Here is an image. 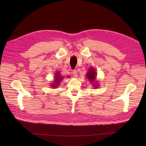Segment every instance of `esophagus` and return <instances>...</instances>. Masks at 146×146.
Returning a JSON list of instances; mask_svg holds the SVG:
<instances>
[{
	"instance_id": "esophagus-1",
	"label": "esophagus",
	"mask_w": 146,
	"mask_h": 146,
	"mask_svg": "<svg viewBox=\"0 0 146 146\" xmlns=\"http://www.w3.org/2000/svg\"><path fill=\"white\" fill-rule=\"evenodd\" d=\"M72 74H73V75H74V76L75 77H77V71L76 70H74L73 71H72Z\"/></svg>"
}]
</instances>
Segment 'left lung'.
Segmentation results:
<instances>
[{
  "label": "left lung",
  "instance_id": "8db88e82",
  "mask_svg": "<svg viewBox=\"0 0 146 146\" xmlns=\"http://www.w3.org/2000/svg\"><path fill=\"white\" fill-rule=\"evenodd\" d=\"M96 72H95L94 69L93 68H91L89 70H88V72L86 74V77L91 82H93L94 80L96 78Z\"/></svg>",
  "mask_w": 146,
  "mask_h": 146
}]
</instances>
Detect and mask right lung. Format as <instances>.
Listing matches in <instances>:
<instances>
[{"label": "right lung", "instance_id": "add662e5", "mask_svg": "<svg viewBox=\"0 0 146 146\" xmlns=\"http://www.w3.org/2000/svg\"><path fill=\"white\" fill-rule=\"evenodd\" d=\"M63 77H60V75L58 72H56V74L55 75V83H54V85H52L53 87H56L57 85H59L60 82L62 80Z\"/></svg>", "mask_w": 146, "mask_h": 146}]
</instances>
